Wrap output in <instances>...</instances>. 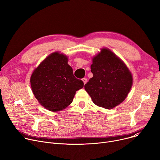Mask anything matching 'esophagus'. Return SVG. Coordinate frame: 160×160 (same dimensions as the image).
<instances>
[{
  "mask_svg": "<svg viewBox=\"0 0 160 160\" xmlns=\"http://www.w3.org/2000/svg\"><path fill=\"white\" fill-rule=\"evenodd\" d=\"M82 81H83V83H84V84H86V83L87 82H88V80H87V78H82Z\"/></svg>",
  "mask_w": 160,
  "mask_h": 160,
  "instance_id": "esophagus-1",
  "label": "esophagus"
}]
</instances>
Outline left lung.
<instances>
[{
    "mask_svg": "<svg viewBox=\"0 0 160 160\" xmlns=\"http://www.w3.org/2000/svg\"><path fill=\"white\" fill-rule=\"evenodd\" d=\"M93 77L84 88L94 104L106 109L120 104L132 86V75L124 63L110 49L103 48L93 58Z\"/></svg>",
    "mask_w": 160,
    "mask_h": 160,
    "instance_id": "obj_1",
    "label": "left lung"
}]
</instances>
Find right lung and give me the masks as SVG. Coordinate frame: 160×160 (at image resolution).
I'll list each match as a JSON object with an SVG mask.
<instances>
[{"instance_id":"right-lung-1","label":"right lung","mask_w":160,"mask_h":160,"mask_svg":"<svg viewBox=\"0 0 160 160\" xmlns=\"http://www.w3.org/2000/svg\"><path fill=\"white\" fill-rule=\"evenodd\" d=\"M68 58L56 52L50 54L33 71L30 85L33 95L47 110L59 112L72 102L83 82L76 78Z\"/></svg>"}]
</instances>
